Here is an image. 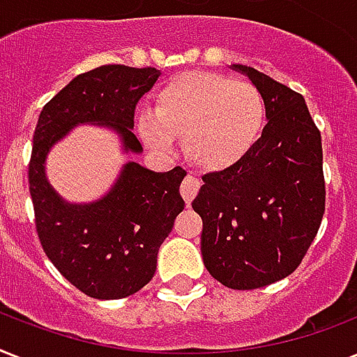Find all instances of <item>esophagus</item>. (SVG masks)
Listing matches in <instances>:
<instances>
[{
  "label": "esophagus",
  "mask_w": 357,
  "mask_h": 357,
  "mask_svg": "<svg viewBox=\"0 0 357 357\" xmlns=\"http://www.w3.org/2000/svg\"><path fill=\"white\" fill-rule=\"evenodd\" d=\"M198 189H200V179L195 178V176H185L183 183H181V187H179V192H181V196H183V200L187 206H190V202L195 200L196 192H198Z\"/></svg>",
  "instance_id": "esophagus-1"
}]
</instances>
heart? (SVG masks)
I'll return each mask as SVG.
<instances>
[{
    "mask_svg": "<svg viewBox=\"0 0 357 357\" xmlns=\"http://www.w3.org/2000/svg\"><path fill=\"white\" fill-rule=\"evenodd\" d=\"M265 100L250 83L213 72H183L157 91L153 111L137 116L140 139L155 151L172 150L183 137V151L204 170L237 165L259 137Z\"/></svg>",
    "mask_w": 357,
    "mask_h": 357,
    "instance_id": "obj_1",
    "label": "heart"
}]
</instances>
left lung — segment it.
I'll list each match as a JSON object with an SVG mask.
<instances>
[{
  "instance_id": "obj_1",
  "label": "left lung",
  "mask_w": 357,
  "mask_h": 357,
  "mask_svg": "<svg viewBox=\"0 0 357 357\" xmlns=\"http://www.w3.org/2000/svg\"><path fill=\"white\" fill-rule=\"evenodd\" d=\"M265 100L266 126L234 167L206 174L192 209L202 217V259L217 282L248 291L302 263L324 215L321 131L302 94L231 64Z\"/></svg>"
}]
</instances>
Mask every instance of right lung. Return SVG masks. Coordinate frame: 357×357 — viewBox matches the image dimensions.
Listing matches in <instances>:
<instances>
[{
    "label": "right lung",
    "instance_id": "1",
    "mask_svg": "<svg viewBox=\"0 0 357 357\" xmlns=\"http://www.w3.org/2000/svg\"><path fill=\"white\" fill-rule=\"evenodd\" d=\"M161 70L105 64L77 75L44 105L29 162L36 234L55 268L81 293L98 300L126 298L155 274L157 252L183 211V168L151 172L126 162L100 200L66 202L46 176L47 153L77 126L96 123L119 135L126 153H140L133 135L135 105Z\"/></svg>",
    "mask_w": 357,
    "mask_h": 357
}]
</instances>
